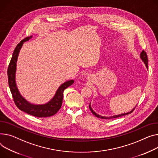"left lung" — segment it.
Listing matches in <instances>:
<instances>
[{"mask_svg":"<svg viewBox=\"0 0 158 158\" xmlns=\"http://www.w3.org/2000/svg\"><path fill=\"white\" fill-rule=\"evenodd\" d=\"M140 58H141V59L143 60V61L145 63V65H146V67L148 69V55H147V53H146L145 51L143 50L142 52H141V54H140ZM89 109H90V110L91 111V112H92L94 115H95V116H97V118H101V119H112V118H119V117L123 116V115H128V114H131V113L135 110V107L131 111H130V112H128V113L119 114V115H114V116H111V117H108V118H107V117L101 116V115L97 114L96 112H94L93 110V109H91V107L90 103H89Z\"/></svg>","mask_w":158,"mask_h":158,"instance_id":"8db88e82","label":"left lung"}]
</instances>
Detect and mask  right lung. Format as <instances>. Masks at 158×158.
Listing matches in <instances>:
<instances>
[{"instance_id":"1","label":"right lung","mask_w":158,"mask_h":158,"mask_svg":"<svg viewBox=\"0 0 158 158\" xmlns=\"http://www.w3.org/2000/svg\"><path fill=\"white\" fill-rule=\"evenodd\" d=\"M32 36H29L22 40L15 48L13 54L10 61L7 69V76L9 86L11 92L13 100L16 107L21 110H22L33 116L38 118H47L56 114L61 107L63 98H64V91L69 86L73 83V80H70L64 82L59 87L55 97L48 103L44 105H34L26 101L19 94L16 87L15 82V72L18 56L19 50L22 48L24 42L28 40Z\"/></svg>"}]
</instances>
